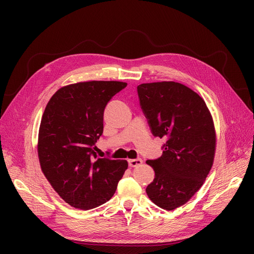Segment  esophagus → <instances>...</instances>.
Instances as JSON below:
<instances>
[{
    "mask_svg": "<svg viewBox=\"0 0 254 254\" xmlns=\"http://www.w3.org/2000/svg\"><path fill=\"white\" fill-rule=\"evenodd\" d=\"M143 163V160L142 159H130L128 160V165L130 167H136L139 166Z\"/></svg>",
    "mask_w": 254,
    "mask_h": 254,
    "instance_id": "34e87169",
    "label": "esophagus"
}]
</instances>
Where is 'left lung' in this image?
Masks as SVG:
<instances>
[{
  "mask_svg": "<svg viewBox=\"0 0 254 254\" xmlns=\"http://www.w3.org/2000/svg\"><path fill=\"white\" fill-rule=\"evenodd\" d=\"M137 94L152 134L166 139L162 156L146 161L155 171L146 193L161 209L172 211L197 193L211 171L214 122L202 97L182 83H142Z\"/></svg>",
  "mask_w": 254,
  "mask_h": 254,
  "instance_id": "left-lung-1",
  "label": "left lung"
}]
</instances>
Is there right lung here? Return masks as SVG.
I'll return each mask as SVG.
<instances>
[{
	"mask_svg": "<svg viewBox=\"0 0 254 254\" xmlns=\"http://www.w3.org/2000/svg\"><path fill=\"white\" fill-rule=\"evenodd\" d=\"M127 83L92 80L67 84L45 107L38 134L42 173L71 206L91 210L114 195L128 167L126 160L97 158L104 110Z\"/></svg>",
	"mask_w": 254,
	"mask_h": 254,
	"instance_id": "1",
	"label": "right lung"
}]
</instances>
